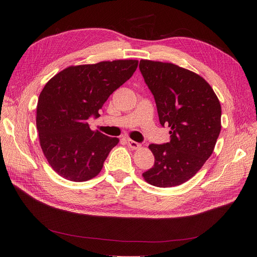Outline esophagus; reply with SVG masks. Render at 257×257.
I'll use <instances>...</instances> for the list:
<instances>
[{"instance_id":"obj_1","label":"esophagus","mask_w":257,"mask_h":257,"mask_svg":"<svg viewBox=\"0 0 257 257\" xmlns=\"http://www.w3.org/2000/svg\"><path fill=\"white\" fill-rule=\"evenodd\" d=\"M127 145L130 146L131 149H133V150H136V149H138V148H141V144L132 141V139H127Z\"/></svg>"}]
</instances>
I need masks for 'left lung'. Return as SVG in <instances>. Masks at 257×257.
<instances>
[{
  "instance_id": "obj_1",
  "label": "left lung",
  "mask_w": 257,
  "mask_h": 257,
  "mask_svg": "<svg viewBox=\"0 0 257 257\" xmlns=\"http://www.w3.org/2000/svg\"><path fill=\"white\" fill-rule=\"evenodd\" d=\"M154 96L162 126L170 127L169 143L151 144L154 165L143 174L158 188L180 185L195 175L212 154L221 132V105L199 75L173 63L139 62Z\"/></svg>"
}]
</instances>
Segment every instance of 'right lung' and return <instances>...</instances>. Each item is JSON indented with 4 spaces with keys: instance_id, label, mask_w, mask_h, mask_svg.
Segmentation results:
<instances>
[{
    "instance_id": "1",
    "label": "right lung",
    "mask_w": 257,
    "mask_h": 257,
    "mask_svg": "<svg viewBox=\"0 0 257 257\" xmlns=\"http://www.w3.org/2000/svg\"><path fill=\"white\" fill-rule=\"evenodd\" d=\"M138 61L116 60L69 66L46 83L37 103L36 126L42 150L54 172L82 182L99 174L119 143L90 128L88 120L110 94L127 81Z\"/></svg>"
}]
</instances>
